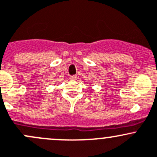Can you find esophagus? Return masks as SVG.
<instances>
[{
    "label": "esophagus",
    "instance_id": "esophagus-1",
    "mask_svg": "<svg viewBox=\"0 0 157 157\" xmlns=\"http://www.w3.org/2000/svg\"><path fill=\"white\" fill-rule=\"evenodd\" d=\"M69 78H70L71 80H76V79H77V75H71V76L69 77Z\"/></svg>",
    "mask_w": 157,
    "mask_h": 157
}]
</instances>
